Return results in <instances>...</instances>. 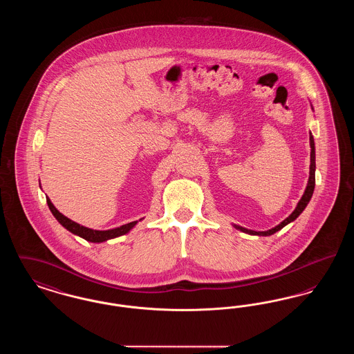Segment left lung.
Masks as SVG:
<instances>
[{
	"label": "left lung",
	"mask_w": 354,
	"mask_h": 354,
	"mask_svg": "<svg viewBox=\"0 0 354 354\" xmlns=\"http://www.w3.org/2000/svg\"><path fill=\"white\" fill-rule=\"evenodd\" d=\"M309 140H310V167H309V180H308V185L305 188V192H304L303 198L300 199V202L297 203V207L295 208V211L286 218L284 221H281L279 225H276L274 228L268 230V231H252V230H247V228H243L240 225H235V228L240 230L241 232H245V234H250V235H259V236H270L273 235L274 232L280 231L283 227H286V224H289L290 221H293L295 219L299 218V215L303 212L305 209V207L308 205V203L310 201L312 195H313V191H315V183H316V176H315V171H316V153H315V140H313V136L312 134L309 135Z\"/></svg>",
	"instance_id": "1"
}]
</instances>
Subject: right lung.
Wrapping results in <instances>:
<instances>
[{"label": "right lung", "instance_id": "obj_1", "mask_svg": "<svg viewBox=\"0 0 354 354\" xmlns=\"http://www.w3.org/2000/svg\"><path fill=\"white\" fill-rule=\"evenodd\" d=\"M46 202L50 208L51 214L54 215V218L58 220L68 231H70L71 234L74 235L81 236L84 240L87 241H91V243H102V241H106V240H110V239H114V237H118V236L124 235L127 232H130V230L134 227L135 224L138 221H131L129 224H124L122 227L118 228H114V230H107V231H97V230H91V228H87L84 227L73 220L68 219L65 215H62L50 202L49 198H46Z\"/></svg>", "mask_w": 354, "mask_h": 354}]
</instances>
